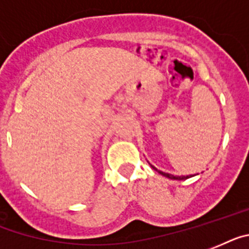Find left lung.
<instances>
[{"label": "left lung", "instance_id": "left-lung-1", "mask_svg": "<svg viewBox=\"0 0 249 249\" xmlns=\"http://www.w3.org/2000/svg\"><path fill=\"white\" fill-rule=\"evenodd\" d=\"M150 166H152V164H150ZM152 168H153L154 171H158L156 168V167H153L152 166ZM158 172L160 173V175H163L164 177H168V178H171V179H186V178H189V176H173V175H170V173H164V172H162V171H158Z\"/></svg>", "mask_w": 249, "mask_h": 249}]
</instances>
